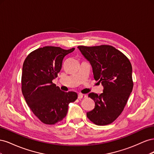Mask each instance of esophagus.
I'll list each match as a JSON object with an SVG mask.
<instances>
[{
	"instance_id": "34e87169",
	"label": "esophagus",
	"mask_w": 154,
	"mask_h": 154,
	"mask_svg": "<svg viewBox=\"0 0 154 154\" xmlns=\"http://www.w3.org/2000/svg\"><path fill=\"white\" fill-rule=\"evenodd\" d=\"M87 96L85 94H79L78 96V99H82V98H85Z\"/></svg>"
}]
</instances>
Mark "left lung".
<instances>
[{
    "label": "left lung",
    "instance_id": "left-lung-1",
    "mask_svg": "<svg viewBox=\"0 0 154 154\" xmlns=\"http://www.w3.org/2000/svg\"><path fill=\"white\" fill-rule=\"evenodd\" d=\"M78 48L92 67L94 78L101 83L103 93L88 94L95 102L87 118L97 125L112 123L122 114L132 91V67L128 58L108 45Z\"/></svg>",
    "mask_w": 154,
    "mask_h": 154
}]
</instances>
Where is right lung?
Masks as SVG:
<instances>
[{
    "label": "right lung",
    "instance_id": "add662e5",
    "mask_svg": "<svg viewBox=\"0 0 154 154\" xmlns=\"http://www.w3.org/2000/svg\"><path fill=\"white\" fill-rule=\"evenodd\" d=\"M74 49L45 46L31 52L23 64V96L33 114L45 124L61 122L67 115L69 104L78 97L76 92L62 91L53 83L64 57Z\"/></svg>",
    "mask_w": 154,
    "mask_h": 154
}]
</instances>
